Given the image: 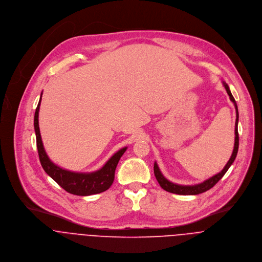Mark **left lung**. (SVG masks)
I'll return each instance as SVG.
<instances>
[{"label":"left lung","mask_w":262,"mask_h":262,"mask_svg":"<svg viewBox=\"0 0 262 262\" xmlns=\"http://www.w3.org/2000/svg\"><path fill=\"white\" fill-rule=\"evenodd\" d=\"M223 84L226 89V92L230 98V100L232 101V103L234 104V107H235V111H236V120H235V129H234V133H235V138H234V147H233V151H232V155L230 157L229 161L227 162V164L225 165V167L217 174H215L214 177L207 179L206 181L200 183V184H197V185H192V186H183V185H178V184H174V183H171L170 181H168L163 174L162 172L160 171L159 167H158V164H157L155 162L154 164V173H155V177L157 179V181H158L159 185L161 186L162 189H164L165 191L167 192H170V193H174V194H179V195H197V194H200V193H203L207 190H210L211 188H213L222 178L223 176L227 172V170L229 169V167L231 166V164L233 163V161L235 160V157L237 155V150H238V132H237V124H238V111H237V105H236V102L229 90V86L226 82L223 81Z\"/></svg>","instance_id":"1"}]
</instances>
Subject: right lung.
I'll return each instance as SVG.
<instances>
[{
  "label": "right lung",
  "mask_w": 262,
  "mask_h": 262,
  "mask_svg": "<svg viewBox=\"0 0 262 262\" xmlns=\"http://www.w3.org/2000/svg\"><path fill=\"white\" fill-rule=\"evenodd\" d=\"M41 97H42V93H41ZM41 97L35 112L34 128L36 133L39 159L44 171L52 180L57 182L64 190L74 195L88 196V195L98 194L110 189L115 180V171H116L117 165L121 159V157L126 151L127 146L118 150L112 158L104 164L102 168L94 172H73V171L66 170L59 167L58 165H56L55 163H52L50 161L42 143L40 129H39V121H38Z\"/></svg>",
  "instance_id": "add662e5"
}]
</instances>
